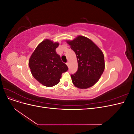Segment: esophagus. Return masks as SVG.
Here are the masks:
<instances>
[{"instance_id": "obj_1", "label": "esophagus", "mask_w": 134, "mask_h": 134, "mask_svg": "<svg viewBox=\"0 0 134 134\" xmlns=\"http://www.w3.org/2000/svg\"><path fill=\"white\" fill-rule=\"evenodd\" d=\"M66 65H67L68 66H69V63L68 62H67V63H66Z\"/></svg>"}]
</instances>
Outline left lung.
Here are the masks:
<instances>
[{
	"label": "left lung",
	"instance_id": "left-lung-1",
	"mask_svg": "<svg viewBox=\"0 0 134 134\" xmlns=\"http://www.w3.org/2000/svg\"><path fill=\"white\" fill-rule=\"evenodd\" d=\"M67 42L75 52L78 60V70L71 74L72 83L80 89H87L94 86L104 70L102 51L90 39L84 36H79Z\"/></svg>",
	"mask_w": 134,
	"mask_h": 134
}]
</instances>
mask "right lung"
<instances>
[{"label": "right lung", "mask_w": 134, "mask_h": 134, "mask_svg": "<svg viewBox=\"0 0 134 134\" xmlns=\"http://www.w3.org/2000/svg\"><path fill=\"white\" fill-rule=\"evenodd\" d=\"M59 43L45 40L35 50L29 60L31 73L38 82L46 87H52L60 82L63 72L68 70L66 65L56 52Z\"/></svg>", "instance_id": "right-lung-1"}]
</instances>
